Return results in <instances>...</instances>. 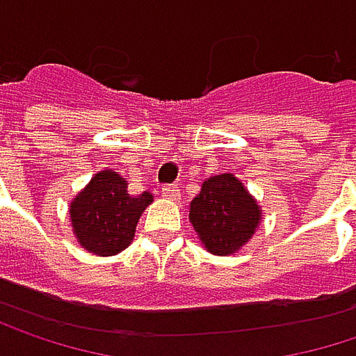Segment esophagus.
Instances as JSON below:
<instances>
[{"label":"esophagus","instance_id":"1","mask_svg":"<svg viewBox=\"0 0 356 356\" xmlns=\"http://www.w3.org/2000/svg\"><path fill=\"white\" fill-rule=\"evenodd\" d=\"M163 195L171 202H179L181 200V191H179L177 185H165L163 187Z\"/></svg>","mask_w":356,"mask_h":356}]
</instances>
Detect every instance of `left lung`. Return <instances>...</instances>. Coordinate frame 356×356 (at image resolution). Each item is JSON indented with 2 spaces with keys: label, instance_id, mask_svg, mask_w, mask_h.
<instances>
[{
  "label": "left lung",
  "instance_id": "1",
  "mask_svg": "<svg viewBox=\"0 0 356 356\" xmlns=\"http://www.w3.org/2000/svg\"><path fill=\"white\" fill-rule=\"evenodd\" d=\"M263 210L243 181L232 173L211 175L189 204V222L204 248L230 257L254 236Z\"/></svg>",
  "mask_w": 356,
  "mask_h": 356
}]
</instances>
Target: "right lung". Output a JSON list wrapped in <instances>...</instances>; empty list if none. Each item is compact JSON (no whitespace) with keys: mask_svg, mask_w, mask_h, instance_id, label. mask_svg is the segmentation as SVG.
I'll list each match as a JSON object with an SVG mask.
<instances>
[{"mask_svg":"<svg viewBox=\"0 0 356 356\" xmlns=\"http://www.w3.org/2000/svg\"><path fill=\"white\" fill-rule=\"evenodd\" d=\"M152 193H128V181L113 169L95 173L69 204L77 243L91 254L113 257L134 241L136 224L152 204Z\"/></svg>","mask_w":356,"mask_h":356,"instance_id":"add662e5","label":"right lung"}]
</instances>
